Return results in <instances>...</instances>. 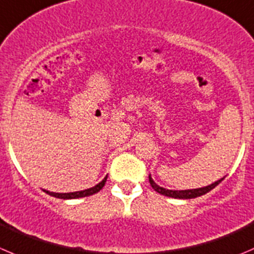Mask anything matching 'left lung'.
I'll use <instances>...</instances> for the list:
<instances>
[{"label": "left lung", "mask_w": 254, "mask_h": 254, "mask_svg": "<svg viewBox=\"0 0 254 254\" xmlns=\"http://www.w3.org/2000/svg\"><path fill=\"white\" fill-rule=\"evenodd\" d=\"M223 179L218 180V181L213 182V184L208 185L206 187H201V189H193V190H181V191H175V190H167L164 189V187H160L159 185H156L154 182V180L151 179V176H149L150 185H151L152 189L156 191V192L161 193V195L167 196V197H174V198H184V200H187V198H195L198 197V196H202L205 193L210 192L211 190L215 189Z\"/></svg>", "instance_id": "1"}]
</instances>
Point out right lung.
<instances>
[{
  "label": "right lung",
  "instance_id": "1",
  "mask_svg": "<svg viewBox=\"0 0 254 254\" xmlns=\"http://www.w3.org/2000/svg\"><path fill=\"white\" fill-rule=\"evenodd\" d=\"M108 177V176H107ZM107 177L103 180L102 182H99L98 185H95L94 187H90L88 190H83V191H77V192H69V193H56V192H51V191H47V190H43L44 192L48 193V195L53 196V197L57 198H62V200H70V198H79V197H85V196H90L94 195V193L99 192L100 190L104 187L105 182H107Z\"/></svg>",
  "mask_w": 254,
  "mask_h": 254
}]
</instances>
